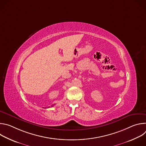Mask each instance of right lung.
I'll return each instance as SVG.
<instances>
[{
	"label": "right lung",
	"mask_w": 146,
	"mask_h": 146,
	"mask_svg": "<svg viewBox=\"0 0 146 146\" xmlns=\"http://www.w3.org/2000/svg\"><path fill=\"white\" fill-rule=\"evenodd\" d=\"M54 106V105H52V106H51V107H52V106ZM50 108V107H48V108Z\"/></svg>",
	"instance_id": "1"
}]
</instances>
